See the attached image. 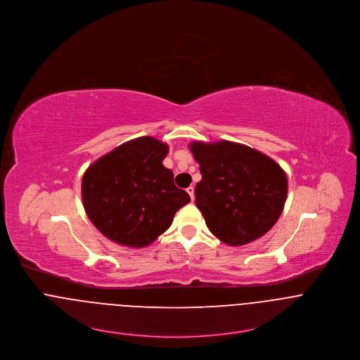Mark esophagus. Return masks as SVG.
Segmentation results:
<instances>
[{"label": "esophagus", "mask_w": 360, "mask_h": 360, "mask_svg": "<svg viewBox=\"0 0 360 360\" xmlns=\"http://www.w3.org/2000/svg\"><path fill=\"white\" fill-rule=\"evenodd\" d=\"M187 193H188V195L191 196V199H194V187H188Z\"/></svg>", "instance_id": "obj_1"}]
</instances>
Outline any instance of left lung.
<instances>
[{
    "mask_svg": "<svg viewBox=\"0 0 360 360\" xmlns=\"http://www.w3.org/2000/svg\"><path fill=\"white\" fill-rule=\"evenodd\" d=\"M199 164L195 205L210 232L229 246L259 239L275 226L288 196V177L268 155L221 140L194 141Z\"/></svg>",
    "mask_w": 360,
    "mask_h": 360,
    "instance_id": "1",
    "label": "left lung"
}]
</instances>
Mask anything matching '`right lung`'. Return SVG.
Wrapping results in <instances>:
<instances>
[{"label": "right lung", "instance_id": "add662e5", "mask_svg": "<svg viewBox=\"0 0 360 360\" xmlns=\"http://www.w3.org/2000/svg\"><path fill=\"white\" fill-rule=\"evenodd\" d=\"M167 144L143 136L91 165L82 177V202L94 226L122 246L144 248L170 227L191 198L174 186L162 161Z\"/></svg>", "mask_w": 360, "mask_h": 360}]
</instances>
